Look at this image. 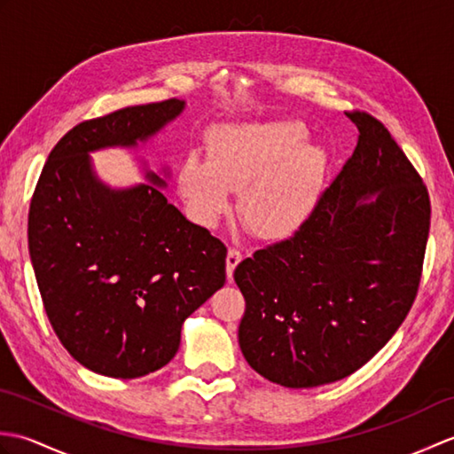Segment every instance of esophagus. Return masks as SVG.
I'll use <instances>...</instances> for the list:
<instances>
[{
  "mask_svg": "<svg viewBox=\"0 0 454 454\" xmlns=\"http://www.w3.org/2000/svg\"><path fill=\"white\" fill-rule=\"evenodd\" d=\"M244 259V255H242V252H239V249H236V247H230L228 249V255H226V273H228V278H232V275H234V269H236V265L242 262Z\"/></svg>",
  "mask_w": 454,
  "mask_h": 454,
  "instance_id": "obj_1",
  "label": "esophagus"
}]
</instances>
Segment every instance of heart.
Masks as SVG:
<instances>
[{
  "label": "heart",
  "instance_id": "heart-1",
  "mask_svg": "<svg viewBox=\"0 0 454 454\" xmlns=\"http://www.w3.org/2000/svg\"><path fill=\"white\" fill-rule=\"evenodd\" d=\"M306 138L304 124L288 119L216 127L207 137V163L183 161L179 189L205 224L226 215L232 191L249 232L288 238L310 218L327 173L325 152Z\"/></svg>",
  "mask_w": 454,
  "mask_h": 454
}]
</instances>
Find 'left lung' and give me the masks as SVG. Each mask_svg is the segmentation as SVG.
Instances as JSON below:
<instances>
[{
    "mask_svg": "<svg viewBox=\"0 0 454 454\" xmlns=\"http://www.w3.org/2000/svg\"><path fill=\"white\" fill-rule=\"evenodd\" d=\"M359 138L301 230L236 267L238 340L267 380L312 388L371 361L416 301L431 224L426 183L384 124L345 111ZM376 194L364 203L362 199Z\"/></svg>",
    "mask_w": 454,
    "mask_h": 454,
    "instance_id": "obj_1",
    "label": "left lung"
}]
</instances>
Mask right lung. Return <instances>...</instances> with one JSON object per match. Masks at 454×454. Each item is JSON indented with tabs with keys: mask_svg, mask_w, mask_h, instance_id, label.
<instances>
[{
	"mask_svg": "<svg viewBox=\"0 0 454 454\" xmlns=\"http://www.w3.org/2000/svg\"><path fill=\"white\" fill-rule=\"evenodd\" d=\"M185 101L83 121L48 156L28 208V254L58 340L85 369L138 379L176 356L181 325L226 281V246L169 205L166 181L114 191L90 152L137 146Z\"/></svg>",
	"mask_w": 454,
	"mask_h": 454,
	"instance_id": "1",
	"label": "right lung"
}]
</instances>
